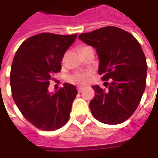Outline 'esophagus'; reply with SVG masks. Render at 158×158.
<instances>
[{
	"mask_svg": "<svg viewBox=\"0 0 158 158\" xmlns=\"http://www.w3.org/2000/svg\"><path fill=\"white\" fill-rule=\"evenodd\" d=\"M77 90H78V92H82V90H83V87H77Z\"/></svg>",
	"mask_w": 158,
	"mask_h": 158,
	"instance_id": "esophagus-1",
	"label": "esophagus"
}]
</instances>
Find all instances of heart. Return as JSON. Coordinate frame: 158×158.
Wrapping results in <instances>:
<instances>
[{
  "label": "heart",
  "instance_id": "heart-1",
  "mask_svg": "<svg viewBox=\"0 0 158 158\" xmlns=\"http://www.w3.org/2000/svg\"><path fill=\"white\" fill-rule=\"evenodd\" d=\"M70 81L75 83H85L87 82V75L86 74H76L70 77Z\"/></svg>",
  "mask_w": 158,
  "mask_h": 158
}]
</instances>
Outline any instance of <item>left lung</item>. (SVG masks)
I'll list each match as a JSON object with an SVG mask.
<instances>
[{"label": "left lung", "mask_w": 158, "mask_h": 158, "mask_svg": "<svg viewBox=\"0 0 158 158\" xmlns=\"http://www.w3.org/2000/svg\"><path fill=\"white\" fill-rule=\"evenodd\" d=\"M79 40L96 49L102 80L112 79L105 82L107 89L92 86L91 113L105 124L124 122L136 110L146 87L148 68L141 45L132 34L114 26L80 34Z\"/></svg>", "instance_id": "left-lung-1"}]
</instances>
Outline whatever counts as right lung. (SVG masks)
<instances>
[{"label":"right lung","mask_w":158,"mask_h":158,"mask_svg":"<svg viewBox=\"0 0 158 158\" xmlns=\"http://www.w3.org/2000/svg\"><path fill=\"white\" fill-rule=\"evenodd\" d=\"M77 34L40 33L22 43L10 71V86L15 105L34 127L45 131L62 127L69 118L76 86L64 83L54 93L48 90L53 74L61 69L65 52Z\"/></svg>","instance_id":"add662e5"}]
</instances>
